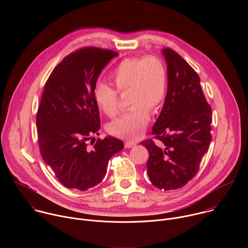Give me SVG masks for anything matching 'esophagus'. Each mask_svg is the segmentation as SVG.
Returning <instances> with one entry per match:
<instances>
[{"label":"esophagus","mask_w":248,"mask_h":248,"mask_svg":"<svg viewBox=\"0 0 248 248\" xmlns=\"http://www.w3.org/2000/svg\"><path fill=\"white\" fill-rule=\"evenodd\" d=\"M135 145H136L135 141H131V140H127V141H125V143H124L125 148H130V147H133Z\"/></svg>","instance_id":"esophagus-1"}]
</instances>
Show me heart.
I'll use <instances>...</instances> for the list:
<instances>
[{
	"instance_id": "obj_1",
	"label": "heart",
	"mask_w": 248,
	"mask_h": 248,
	"mask_svg": "<svg viewBox=\"0 0 248 248\" xmlns=\"http://www.w3.org/2000/svg\"><path fill=\"white\" fill-rule=\"evenodd\" d=\"M117 90L128 93L130 109L107 125L110 134L126 139H137L150 121V112L162 105L168 86V72L164 62L155 56L132 57L123 60L111 74ZM98 108L114 117L119 111L118 92L111 86L98 82L93 88Z\"/></svg>"
}]
</instances>
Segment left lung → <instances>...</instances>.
I'll list each match as a JSON object with an SVG mask.
<instances>
[{
  "label": "left lung",
  "instance_id": "8db88e82",
  "mask_svg": "<svg viewBox=\"0 0 248 248\" xmlns=\"http://www.w3.org/2000/svg\"><path fill=\"white\" fill-rule=\"evenodd\" d=\"M167 62L168 91L152 127L159 143L141 142L149 152L147 174L154 186L170 190L185 186L199 170L212 135V111L195 70L173 50H162Z\"/></svg>",
  "mask_w": 248,
  "mask_h": 248
}]
</instances>
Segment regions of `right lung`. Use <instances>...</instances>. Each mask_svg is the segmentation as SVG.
<instances>
[{"label": "right lung", "mask_w": 248, "mask_h": 248, "mask_svg": "<svg viewBox=\"0 0 248 248\" xmlns=\"http://www.w3.org/2000/svg\"><path fill=\"white\" fill-rule=\"evenodd\" d=\"M118 55L81 48L66 56L45 83L36 116L39 149L65 187L84 191L99 185L111 157L124 148L123 141L112 136L88 145L101 125L93 88L102 69Z\"/></svg>", "instance_id": "add662e5"}]
</instances>
